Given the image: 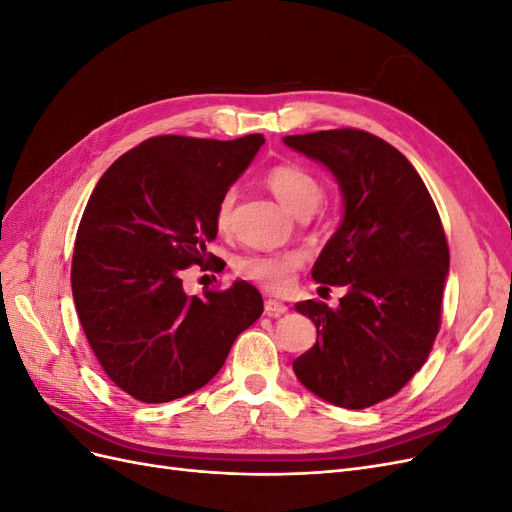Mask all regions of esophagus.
I'll list each match as a JSON object with an SVG mask.
<instances>
[{
  "label": "esophagus",
  "mask_w": 512,
  "mask_h": 512,
  "mask_svg": "<svg viewBox=\"0 0 512 512\" xmlns=\"http://www.w3.org/2000/svg\"><path fill=\"white\" fill-rule=\"evenodd\" d=\"M265 312L269 316H282L288 312V307L282 301H275V299H267L265 301Z\"/></svg>",
  "instance_id": "esophagus-1"
}]
</instances>
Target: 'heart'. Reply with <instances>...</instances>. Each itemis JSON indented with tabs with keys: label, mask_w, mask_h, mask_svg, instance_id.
Wrapping results in <instances>:
<instances>
[{
	"label": "heart",
	"mask_w": 512,
	"mask_h": 512,
	"mask_svg": "<svg viewBox=\"0 0 512 512\" xmlns=\"http://www.w3.org/2000/svg\"><path fill=\"white\" fill-rule=\"evenodd\" d=\"M267 185L282 207L297 218L312 215L324 198L320 179L297 164L271 168L267 173ZM232 209H235V190H228L215 207V228L222 235L232 228ZM299 265V254H250L237 262V273L267 290H284L290 286L292 273Z\"/></svg>",
	"instance_id": "b5f03b06"
}]
</instances>
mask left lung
Instances as JSON below:
<instances>
[{
    "label": "left lung",
    "instance_id": "1",
    "mask_svg": "<svg viewBox=\"0 0 512 512\" xmlns=\"http://www.w3.org/2000/svg\"><path fill=\"white\" fill-rule=\"evenodd\" d=\"M284 143L327 166L344 198L312 277L346 294L335 309L294 305L316 324V344L292 369L320 399L363 410L399 393L427 361L448 273L444 228L421 175L382 138L342 128Z\"/></svg>",
    "mask_w": 512,
    "mask_h": 512
}]
</instances>
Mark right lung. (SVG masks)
Segmentation results:
<instances>
[{
	"label": "right lung",
	"instance_id": "add662e5",
	"mask_svg": "<svg viewBox=\"0 0 512 512\" xmlns=\"http://www.w3.org/2000/svg\"><path fill=\"white\" fill-rule=\"evenodd\" d=\"M262 134L235 141L153 136L100 177L76 232L72 297L106 376L145 404L205 386L260 318L243 280L190 297L181 273L215 260V207L250 166Z\"/></svg>",
	"mask_w": 512,
	"mask_h": 512
}]
</instances>
